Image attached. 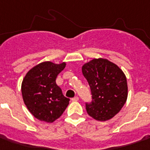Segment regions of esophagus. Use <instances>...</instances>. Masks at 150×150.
<instances>
[{
  "label": "esophagus",
  "instance_id": "34e87169",
  "mask_svg": "<svg viewBox=\"0 0 150 150\" xmlns=\"http://www.w3.org/2000/svg\"><path fill=\"white\" fill-rule=\"evenodd\" d=\"M72 101H77V100H79V97L78 96H75V97H73L72 99Z\"/></svg>",
  "mask_w": 150,
  "mask_h": 150
}]
</instances>
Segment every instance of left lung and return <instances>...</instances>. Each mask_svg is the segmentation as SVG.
Wrapping results in <instances>:
<instances>
[{
    "label": "left lung",
    "mask_w": 150,
    "mask_h": 150,
    "mask_svg": "<svg viewBox=\"0 0 150 150\" xmlns=\"http://www.w3.org/2000/svg\"><path fill=\"white\" fill-rule=\"evenodd\" d=\"M88 81L91 102L85 103L88 115L99 121H105L119 113L128 96L127 80L115 64L106 59H94L82 67Z\"/></svg>",
    "instance_id": "left-lung-1"
}]
</instances>
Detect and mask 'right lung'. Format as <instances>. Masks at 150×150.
I'll return each instance as SVG.
<instances>
[{
  "instance_id": "1",
  "label": "right lung",
  "mask_w": 150,
  "mask_h": 150,
  "mask_svg": "<svg viewBox=\"0 0 150 150\" xmlns=\"http://www.w3.org/2000/svg\"><path fill=\"white\" fill-rule=\"evenodd\" d=\"M50 61L35 65L25 76L21 93L25 105L36 119L52 123L65 110L70 99L66 98L55 83L57 75L65 69Z\"/></svg>"
}]
</instances>
